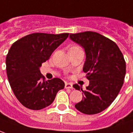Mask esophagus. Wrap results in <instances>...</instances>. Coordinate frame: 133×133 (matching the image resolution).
<instances>
[{
  "instance_id": "esophagus-1",
  "label": "esophagus",
  "mask_w": 133,
  "mask_h": 133,
  "mask_svg": "<svg viewBox=\"0 0 133 133\" xmlns=\"http://www.w3.org/2000/svg\"><path fill=\"white\" fill-rule=\"evenodd\" d=\"M65 88L66 89H72L73 88V84L69 82H66L65 83Z\"/></svg>"
}]
</instances>
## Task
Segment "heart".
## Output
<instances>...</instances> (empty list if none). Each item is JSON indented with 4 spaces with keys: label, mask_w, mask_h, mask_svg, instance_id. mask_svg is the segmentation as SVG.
I'll list each match as a JSON object with an SVG mask.
<instances>
[{
    "label": "heart",
    "mask_w": 133,
    "mask_h": 133,
    "mask_svg": "<svg viewBox=\"0 0 133 133\" xmlns=\"http://www.w3.org/2000/svg\"><path fill=\"white\" fill-rule=\"evenodd\" d=\"M79 48H80V47L78 46H71V48H70V49H69V51H70V50L76 49H79Z\"/></svg>",
    "instance_id": "heart-1"
}]
</instances>
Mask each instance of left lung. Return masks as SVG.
<instances>
[{
	"mask_svg": "<svg viewBox=\"0 0 133 133\" xmlns=\"http://www.w3.org/2000/svg\"><path fill=\"white\" fill-rule=\"evenodd\" d=\"M69 37L84 49L83 71L89 80L85 90L77 84L73 85L83 92L82 100L75 107L87 115L99 113L112 104L124 83L126 64L123 55L113 41L97 32L70 34Z\"/></svg>",
	"mask_w": 133,
	"mask_h": 133,
	"instance_id": "1",
	"label": "left lung"
}]
</instances>
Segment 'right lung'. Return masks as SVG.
<instances>
[{
  "instance_id": "1",
  "label": "right lung",
  "mask_w": 133,
  "mask_h": 133,
  "mask_svg": "<svg viewBox=\"0 0 133 133\" xmlns=\"http://www.w3.org/2000/svg\"><path fill=\"white\" fill-rule=\"evenodd\" d=\"M68 36V33H34L12 44L5 60L7 77L15 96L26 108L38 110L48 107L64 88L59 78L45 79L39 68Z\"/></svg>"
}]
</instances>
